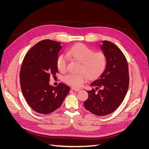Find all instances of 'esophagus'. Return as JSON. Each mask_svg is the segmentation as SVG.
<instances>
[{"instance_id": "1", "label": "esophagus", "mask_w": 149, "mask_h": 149, "mask_svg": "<svg viewBox=\"0 0 149 149\" xmlns=\"http://www.w3.org/2000/svg\"><path fill=\"white\" fill-rule=\"evenodd\" d=\"M71 89L73 90V91H74L76 92H78V91H81L80 89H76V88H71Z\"/></svg>"}]
</instances>
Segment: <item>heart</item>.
<instances>
[{
    "instance_id": "1",
    "label": "heart",
    "mask_w": 149,
    "mask_h": 149,
    "mask_svg": "<svg viewBox=\"0 0 149 149\" xmlns=\"http://www.w3.org/2000/svg\"><path fill=\"white\" fill-rule=\"evenodd\" d=\"M67 55L73 59L81 63V71L83 73L75 74H69L65 76L64 81L71 86L78 88L84 83L86 74L89 78H94L100 74L104 70L107 58L103 52H94L93 49L84 44H78L70 48ZM56 65L58 70L64 72L67 68V61L63 55L58 57Z\"/></svg>"
}]
</instances>
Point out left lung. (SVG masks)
<instances>
[{
  "instance_id": "left-lung-1",
  "label": "left lung",
  "mask_w": 149,
  "mask_h": 149,
  "mask_svg": "<svg viewBox=\"0 0 149 149\" xmlns=\"http://www.w3.org/2000/svg\"><path fill=\"white\" fill-rule=\"evenodd\" d=\"M101 50L107 63L104 70L91 83L93 89L86 91L88 100L84 102L86 109L96 116L113 112L123 102L127 94L129 76L127 60L120 49L109 41H102Z\"/></svg>"
}]
</instances>
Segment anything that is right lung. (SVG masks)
I'll list each match as a JSON object with an SVG mask.
<instances>
[{
  "label": "right lung",
  "instance_id": "1",
  "mask_svg": "<svg viewBox=\"0 0 149 149\" xmlns=\"http://www.w3.org/2000/svg\"><path fill=\"white\" fill-rule=\"evenodd\" d=\"M61 43L44 40L26 54L20 72L22 92L35 112L47 114L59 108L70 88L64 83L54 87L49 83L50 76L58 72L56 60Z\"/></svg>",
  "mask_w": 149,
  "mask_h": 149
}]
</instances>
